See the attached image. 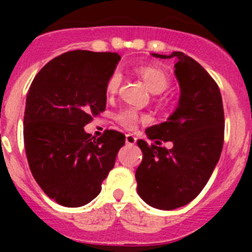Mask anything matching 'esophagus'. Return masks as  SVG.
<instances>
[{
    "label": "esophagus",
    "mask_w": 252,
    "mask_h": 252,
    "mask_svg": "<svg viewBox=\"0 0 252 252\" xmlns=\"http://www.w3.org/2000/svg\"><path fill=\"white\" fill-rule=\"evenodd\" d=\"M136 141L137 139L133 136L132 133H127V135H126V144H127V145H135Z\"/></svg>",
    "instance_id": "34e87169"
}]
</instances>
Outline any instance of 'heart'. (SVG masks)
<instances>
[{
  "instance_id": "1",
  "label": "heart",
  "mask_w": 252,
  "mask_h": 252,
  "mask_svg": "<svg viewBox=\"0 0 252 252\" xmlns=\"http://www.w3.org/2000/svg\"><path fill=\"white\" fill-rule=\"evenodd\" d=\"M137 74L142 78V81L145 82L148 88L150 90L151 93L159 94V93L164 92L169 87V77L162 69L158 68L154 65H142L137 68ZM121 84V74L119 70H115L112 74L110 75L108 81L106 83V91L110 94H115L120 88ZM144 117L137 113L133 108H125L121 112L117 115V121L126 128H133L136 126L137 122L142 120Z\"/></svg>"
}]
</instances>
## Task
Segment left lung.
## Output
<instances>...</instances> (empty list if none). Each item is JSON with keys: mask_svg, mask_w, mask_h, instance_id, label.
<instances>
[{"mask_svg": "<svg viewBox=\"0 0 252 252\" xmlns=\"http://www.w3.org/2000/svg\"><path fill=\"white\" fill-rule=\"evenodd\" d=\"M151 55L177 59L174 74L180 95L169 119L145 131L155 144L171 141L173 148L139 140L142 161L135 178L144 202L170 211L193 201L212 175L223 146V104L217 83L193 58L182 51Z\"/></svg>", "mask_w": 252, "mask_h": 252, "instance_id": "left-lung-1", "label": "left lung"}]
</instances>
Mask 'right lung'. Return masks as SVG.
Here are the masks:
<instances>
[{"instance_id": "1", "label": "right lung", "mask_w": 252, "mask_h": 252, "mask_svg": "<svg viewBox=\"0 0 252 252\" xmlns=\"http://www.w3.org/2000/svg\"><path fill=\"white\" fill-rule=\"evenodd\" d=\"M120 59L117 53H64L37 73L26 95L29 166L44 193L64 207H82L99 194L125 145L119 131L98 139L84 131L106 108V83Z\"/></svg>"}]
</instances>
